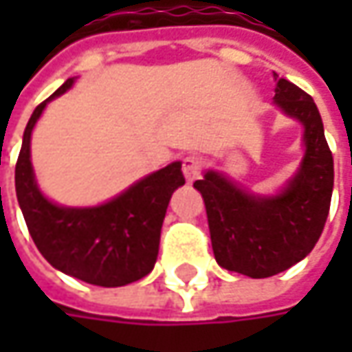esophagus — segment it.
Returning a JSON list of instances; mask_svg holds the SVG:
<instances>
[{"instance_id": "1", "label": "esophagus", "mask_w": 352, "mask_h": 352, "mask_svg": "<svg viewBox=\"0 0 352 352\" xmlns=\"http://www.w3.org/2000/svg\"><path fill=\"white\" fill-rule=\"evenodd\" d=\"M182 172L188 182H194L201 172V160L197 156H186L182 160Z\"/></svg>"}]
</instances>
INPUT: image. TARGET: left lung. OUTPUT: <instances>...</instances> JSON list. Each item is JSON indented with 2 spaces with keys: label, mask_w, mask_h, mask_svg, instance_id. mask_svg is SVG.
<instances>
[{
  "label": "left lung",
  "mask_w": 352,
  "mask_h": 352,
  "mask_svg": "<svg viewBox=\"0 0 352 352\" xmlns=\"http://www.w3.org/2000/svg\"><path fill=\"white\" fill-rule=\"evenodd\" d=\"M274 80V105L304 129V155L296 172L274 194L250 192L213 168L194 182L206 201L215 261L250 278L274 276L304 261L331 206L333 156L318 105L288 80L278 74Z\"/></svg>",
  "instance_id": "1"
}]
</instances>
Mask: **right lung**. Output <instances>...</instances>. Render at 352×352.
<instances>
[{
  "label": "right lung",
  "instance_id": "add662e5",
  "mask_svg": "<svg viewBox=\"0 0 352 352\" xmlns=\"http://www.w3.org/2000/svg\"><path fill=\"white\" fill-rule=\"evenodd\" d=\"M74 82L68 78L29 119L15 166V192L29 233L48 263L94 286L117 288L155 268L170 197L186 184L182 162H170L98 206H60L45 196L31 162V135L48 103Z\"/></svg>",
  "mask_w": 352,
  "mask_h": 352
}]
</instances>
